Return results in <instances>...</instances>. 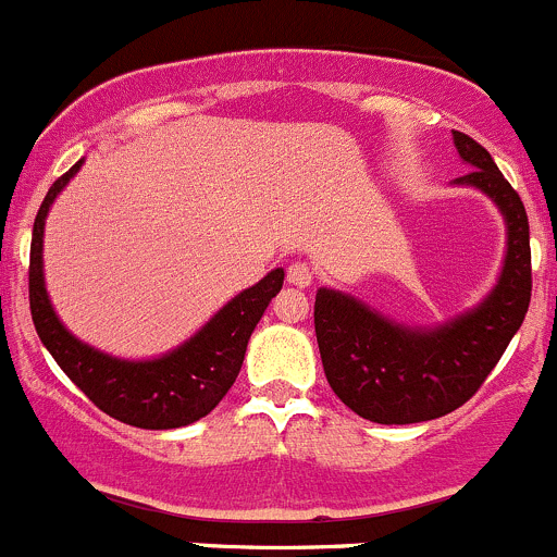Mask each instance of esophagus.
Masks as SVG:
<instances>
[{
    "mask_svg": "<svg viewBox=\"0 0 557 557\" xmlns=\"http://www.w3.org/2000/svg\"><path fill=\"white\" fill-rule=\"evenodd\" d=\"M286 281L300 286V289H308V286L313 284V268L308 265V262H292V265L286 268Z\"/></svg>",
    "mask_w": 557,
    "mask_h": 557,
    "instance_id": "34e87169",
    "label": "esophagus"
}]
</instances>
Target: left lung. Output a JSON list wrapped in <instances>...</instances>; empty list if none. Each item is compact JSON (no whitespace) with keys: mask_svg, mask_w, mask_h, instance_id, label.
Returning <instances> with one entry per match:
<instances>
[{"mask_svg":"<svg viewBox=\"0 0 557 557\" xmlns=\"http://www.w3.org/2000/svg\"><path fill=\"white\" fill-rule=\"evenodd\" d=\"M453 143L471 168L453 184L490 197L506 224L504 265L493 289L433 327L395 322L341 289H317L313 327L324 376L355 414L379 425L428 422L463 406L500 360L531 302L525 206L473 137L453 132Z\"/></svg>","mask_w":557,"mask_h":557,"instance_id":"left-lung-1","label":"left lung"}]
</instances>
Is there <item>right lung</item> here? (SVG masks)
Here are the masks:
<instances>
[{"instance_id": "right-lung-1", "label": "right lung", "mask_w": 557, "mask_h": 557, "mask_svg": "<svg viewBox=\"0 0 557 557\" xmlns=\"http://www.w3.org/2000/svg\"><path fill=\"white\" fill-rule=\"evenodd\" d=\"M81 164L84 159L75 162L48 189L32 230L29 306L37 335L59 368L73 379L75 387L113 420L146 431L191 425L200 417L211 414L238 379L251 333L284 284V268H276L255 286L238 292L195 335L164 355L126 360L94 349L91 344L70 333L67 324L59 319L48 297L46 271H42V235H46L48 211L70 178H75Z\"/></svg>"}]
</instances>
